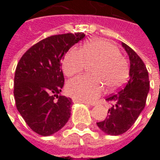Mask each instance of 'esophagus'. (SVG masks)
<instances>
[{"label":"esophagus","mask_w":160,"mask_h":160,"mask_svg":"<svg viewBox=\"0 0 160 160\" xmlns=\"http://www.w3.org/2000/svg\"><path fill=\"white\" fill-rule=\"evenodd\" d=\"M73 103H81V104H87V105H90V104H89V103H87V102L78 100V99H75V98H73Z\"/></svg>","instance_id":"34e87169"}]
</instances>
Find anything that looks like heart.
Listing matches in <instances>:
<instances>
[{
	"mask_svg": "<svg viewBox=\"0 0 160 160\" xmlns=\"http://www.w3.org/2000/svg\"><path fill=\"white\" fill-rule=\"evenodd\" d=\"M92 64V74H85L69 80L67 92L80 101H93L103 91H114L122 86L128 76V64L119 49L104 39H92L84 44L80 50L70 49L62 61V69L67 76L81 73L87 65Z\"/></svg>",
	"mask_w": 160,
	"mask_h": 160,
	"instance_id": "b5f03b06",
	"label": "heart"
}]
</instances>
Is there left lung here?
Listing matches in <instances>:
<instances>
[{"label": "left lung", "mask_w": 160, "mask_h": 160, "mask_svg": "<svg viewBox=\"0 0 160 160\" xmlns=\"http://www.w3.org/2000/svg\"><path fill=\"white\" fill-rule=\"evenodd\" d=\"M130 61L129 80L123 89L105 98L110 102L107 118L97 122L105 134L119 135L128 130L143 111L149 92V77L146 65L134 50L122 42Z\"/></svg>", "instance_id": "8db88e82"}]
</instances>
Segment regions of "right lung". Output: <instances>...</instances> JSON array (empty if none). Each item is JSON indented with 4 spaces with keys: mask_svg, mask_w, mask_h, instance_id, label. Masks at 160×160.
<instances>
[{
    "mask_svg": "<svg viewBox=\"0 0 160 160\" xmlns=\"http://www.w3.org/2000/svg\"><path fill=\"white\" fill-rule=\"evenodd\" d=\"M84 38L83 32L48 37L32 46L18 62L13 88L16 107L37 134L51 135L69 119L72 99L60 94L64 85L62 60Z\"/></svg>",
    "mask_w": 160,
    "mask_h": 160,
    "instance_id": "add662e5",
    "label": "right lung"
}]
</instances>
